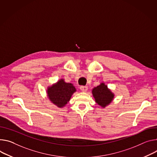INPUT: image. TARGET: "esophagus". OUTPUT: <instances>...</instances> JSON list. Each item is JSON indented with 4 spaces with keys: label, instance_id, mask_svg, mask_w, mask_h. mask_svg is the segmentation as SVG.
<instances>
[{
    "label": "esophagus",
    "instance_id": "esophagus-1",
    "mask_svg": "<svg viewBox=\"0 0 157 157\" xmlns=\"http://www.w3.org/2000/svg\"><path fill=\"white\" fill-rule=\"evenodd\" d=\"M88 86H81L80 87V90L82 92H86L88 91Z\"/></svg>",
    "mask_w": 157,
    "mask_h": 157
}]
</instances>
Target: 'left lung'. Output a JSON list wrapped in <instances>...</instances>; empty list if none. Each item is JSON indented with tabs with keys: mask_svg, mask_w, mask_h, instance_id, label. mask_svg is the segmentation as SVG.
<instances>
[{
	"mask_svg": "<svg viewBox=\"0 0 157 157\" xmlns=\"http://www.w3.org/2000/svg\"><path fill=\"white\" fill-rule=\"evenodd\" d=\"M91 92L95 102L103 108L108 106L115 98V94L105 82H101L99 86L93 88Z\"/></svg>",
	"mask_w": 157,
	"mask_h": 157,
	"instance_id": "obj_1",
	"label": "left lung"
}]
</instances>
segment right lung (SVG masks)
<instances>
[{"instance_id": "1", "label": "right lung", "mask_w": 157, "mask_h": 157, "mask_svg": "<svg viewBox=\"0 0 157 157\" xmlns=\"http://www.w3.org/2000/svg\"><path fill=\"white\" fill-rule=\"evenodd\" d=\"M47 96L49 101L59 108L64 107L70 101L72 95L76 92V88L71 82L60 79L47 88Z\"/></svg>"}]
</instances>
